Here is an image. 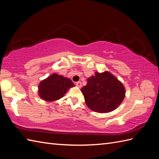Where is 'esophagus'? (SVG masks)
<instances>
[{"mask_svg":"<svg viewBox=\"0 0 159 159\" xmlns=\"http://www.w3.org/2000/svg\"><path fill=\"white\" fill-rule=\"evenodd\" d=\"M75 84H76V86L77 87H79V88L82 87V82H76Z\"/></svg>","mask_w":159,"mask_h":159,"instance_id":"esophagus-1","label":"esophagus"}]
</instances>
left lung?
<instances>
[{"instance_id":"8db88e82","label":"left lung","mask_w":159,"mask_h":159,"mask_svg":"<svg viewBox=\"0 0 159 159\" xmlns=\"http://www.w3.org/2000/svg\"><path fill=\"white\" fill-rule=\"evenodd\" d=\"M81 91L91 110L108 113L118 107L125 97V88L120 81L109 71L95 72L88 78Z\"/></svg>"}]
</instances>
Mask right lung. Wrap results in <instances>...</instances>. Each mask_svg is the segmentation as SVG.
<instances>
[{
    "mask_svg": "<svg viewBox=\"0 0 159 159\" xmlns=\"http://www.w3.org/2000/svg\"><path fill=\"white\" fill-rule=\"evenodd\" d=\"M75 86L69 78L53 73L38 86V94L45 101H54L64 97L70 88Z\"/></svg>",
    "mask_w": 159,
    "mask_h": 159,
    "instance_id": "add662e5",
    "label": "right lung"
}]
</instances>
